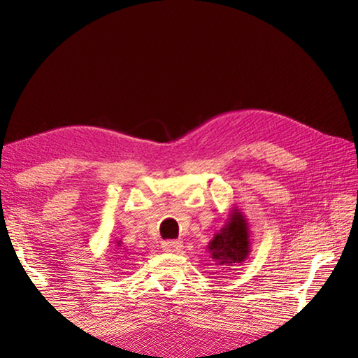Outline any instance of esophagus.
<instances>
[{
  "label": "esophagus",
  "instance_id": "1",
  "mask_svg": "<svg viewBox=\"0 0 358 358\" xmlns=\"http://www.w3.org/2000/svg\"><path fill=\"white\" fill-rule=\"evenodd\" d=\"M162 250H164L166 252H180L181 250H183V243L181 241H164L162 243Z\"/></svg>",
  "mask_w": 358,
  "mask_h": 358
}]
</instances>
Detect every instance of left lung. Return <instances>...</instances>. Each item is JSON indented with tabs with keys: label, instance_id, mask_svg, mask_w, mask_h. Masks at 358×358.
Segmentation results:
<instances>
[{
	"label": "left lung",
	"instance_id": "8db88e82",
	"mask_svg": "<svg viewBox=\"0 0 358 358\" xmlns=\"http://www.w3.org/2000/svg\"><path fill=\"white\" fill-rule=\"evenodd\" d=\"M210 257L220 266L245 262L251 252V234L246 216L238 207L230 210L226 224L217 230L207 246Z\"/></svg>",
	"mask_w": 358,
	"mask_h": 358
}]
</instances>
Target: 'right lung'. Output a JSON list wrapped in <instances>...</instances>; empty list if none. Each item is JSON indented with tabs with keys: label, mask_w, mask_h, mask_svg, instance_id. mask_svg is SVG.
I'll return each mask as SVG.
<instances>
[{
	"label": "right lung",
	"mask_w": 358,
	"mask_h": 358,
	"mask_svg": "<svg viewBox=\"0 0 358 358\" xmlns=\"http://www.w3.org/2000/svg\"><path fill=\"white\" fill-rule=\"evenodd\" d=\"M120 246H121V240H118V241H117V248H120Z\"/></svg>",
	"instance_id": "1"
}]
</instances>
